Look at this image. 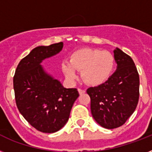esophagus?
I'll list each match as a JSON object with an SVG mask.
<instances>
[{"mask_svg":"<svg viewBox=\"0 0 152 152\" xmlns=\"http://www.w3.org/2000/svg\"><path fill=\"white\" fill-rule=\"evenodd\" d=\"M78 91L80 93V95H82V94H84L86 92L85 90H83V89H81V88H79Z\"/></svg>","mask_w":152,"mask_h":152,"instance_id":"esophagus-1","label":"esophagus"}]
</instances>
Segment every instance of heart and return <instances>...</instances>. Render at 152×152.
<instances>
[{
	"label": "heart",
	"mask_w": 152,
	"mask_h": 152,
	"mask_svg": "<svg viewBox=\"0 0 152 152\" xmlns=\"http://www.w3.org/2000/svg\"><path fill=\"white\" fill-rule=\"evenodd\" d=\"M114 57L110 52L99 49L84 48L72 53L69 62L61 64L62 72L69 81L77 78L76 72H81V77L87 84L99 86L105 83L112 74Z\"/></svg>",
	"instance_id": "heart-1"
}]
</instances>
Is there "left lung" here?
I'll list each match as a JSON object with an SVG mask.
<instances>
[{"label": "left lung", "instance_id": "obj_1", "mask_svg": "<svg viewBox=\"0 0 152 152\" xmlns=\"http://www.w3.org/2000/svg\"><path fill=\"white\" fill-rule=\"evenodd\" d=\"M118 68L107 80L87 90L93 118L108 129L121 126L137 108L140 77L130 56L117 48L113 51Z\"/></svg>", "mask_w": 152, "mask_h": 152}]
</instances>
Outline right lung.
Segmentation results:
<instances>
[{"instance_id":"1","label":"right lung","mask_w":152,"mask_h":152,"mask_svg":"<svg viewBox=\"0 0 152 152\" xmlns=\"http://www.w3.org/2000/svg\"><path fill=\"white\" fill-rule=\"evenodd\" d=\"M63 42L38 46L23 58L13 77L15 103L20 113L38 131L53 133L68 121L74 102L79 97L76 88H64L57 80L44 71V59L57 54Z\"/></svg>"}]
</instances>
